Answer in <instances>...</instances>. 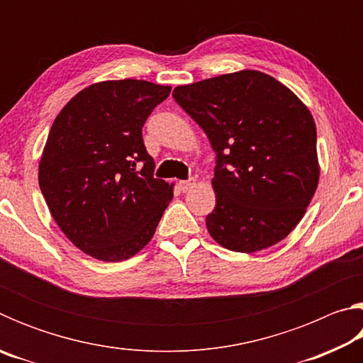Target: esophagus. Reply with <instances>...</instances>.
Listing matches in <instances>:
<instances>
[{"label":"esophagus","instance_id":"esophagus-1","mask_svg":"<svg viewBox=\"0 0 363 363\" xmlns=\"http://www.w3.org/2000/svg\"><path fill=\"white\" fill-rule=\"evenodd\" d=\"M177 186H179V190H181V192H189V190L195 186V179L179 181V184H177Z\"/></svg>","mask_w":363,"mask_h":363}]
</instances>
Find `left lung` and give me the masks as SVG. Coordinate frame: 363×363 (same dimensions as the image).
Returning <instances> with one entry per match:
<instances>
[{
	"instance_id": "obj_1",
	"label": "left lung",
	"mask_w": 363,
	"mask_h": 363,
	"mask_svg": "<svg viewBox=\"0 0 363 363\" xmlns=\"http://www.w3.org/2000/svg\"><path fill=\"white\" fill-rule=\"evenodd\" d=\"M173 97L216 153L210 235L238 253L284 240L304 216L320 174L315 123L307 107L256 70L177 86Z\"/></svg>"
}]
</instances>
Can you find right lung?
<instances>
[{
	"label": "right lung",
	"mask_w": 363,
	"mask_h": 363,
	"mask_svg": "<svg viewBox=\"0 0 363 363\" xmlns=\"http://www.w3.org/2000/svg\"><path fill=\"white\" fill-rule=\"evenodd\" d=\"M169 86L118 79L79 91L54 120L40 189L67 238L86 255L125 261L155 233L173 186L155 179L143 126Z\"/></svg>",
	"instance_id": "1"
}]
</instances>
